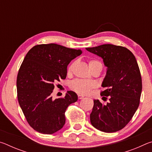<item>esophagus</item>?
<instances>
[{"instance_id":"1","label":"esophagus","mask_w":152,"mask_h":152,"mask_svg":"<svg viewBox=\"0 0 152 152\" xmlns=\"http://www.w3.org/2000/svg\"><path fill=\"white\" fill-rule=\"evenodd\" d=\"M78 99H83V98L84 97L83 95H81V94H78Z\"/></svg>"}]
</instances>
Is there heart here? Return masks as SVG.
<instances>
[{
  "label": "heart",
  "mask_w": 152,
  "mask_h": 152,
  "mask_svg": "<svg viewBox=\"0 0 152 152\" xmlns=\"http://www.w3.org/2000/svg\"><path fill=\"white\" fill-rule=\"evenodd\" d=\"M100 63L99 61L96 60H91L89 62V66H91L92 64ZM72 69V65L70 66L68 68V72H71ZM94 84L92 82L84 80L81 79H76L74 80L71 84V88L73 89L74 91H76L78 93L80 94H88L90 91L94 88Z\"/></svg>",
  "instance_id": "obj_1"
}]
</instances>
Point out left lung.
I'll list each match as a JSON object with an SVG mask.
<instances>
[{
	"mask_svg": "<svg viewBox=\"0 0 152 152\" xmlns=\"http://www.w3.org/2000/svg\"><path fill=\"white\" fill-rule=\"evenodd\" d=\"M86 50L102 58L107 68L101 95L109 96V101L103 104L94 100L91 123L101 132H118L130 121L140 104L142 82L137 60L122 46L104 44Z\"/></svg>",
	"mask_w": 152,
	"mask_h": 152,
	"instance_id": "obj_1",
	"label": "left lung"
}]
</instances>
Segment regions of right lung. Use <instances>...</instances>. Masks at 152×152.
<instances>
[{"label": "right lung", "mask_w": 152, "mask_h": 152, "mask_svg": "<svg viewBox=\"0 0 152 152\" xmlns=\"http://www.w3.org/2000/svg\"><path fill=\"white\" fill-rule=\"evenodd\" d=\"M81 50L49 43L37 45L28 51L17 79L18 101L28 123L43 134H53L64 127L68 107L78 100L76 92L53 99L54 82L65 79L67 66L81 55Z\"/></svg>", "instance_id": "right-lung-1"}]
</instances>
